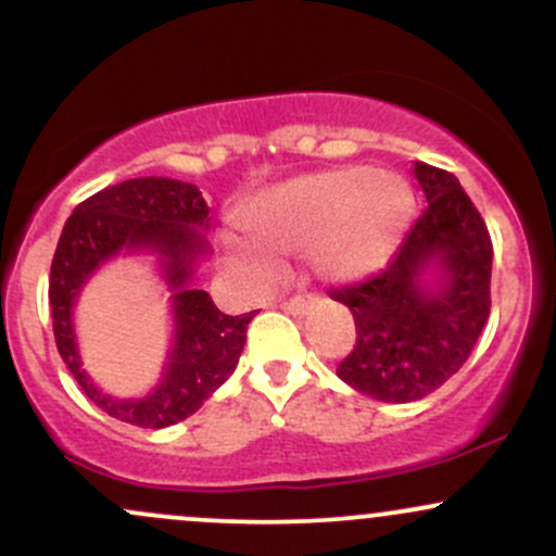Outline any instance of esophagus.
Instances as JSON below:
<instances>
[{"label": "esophagus", "mask_w": 556, "mask_h": 556, "mask_svg": "<svg viewBox=\"0 0 556 556\" xmlns=\"http://www.w3.org/2000/svg\"><path fill=\"white\" fill-rule=\"evenodd\" d=\"M311 303H314V298H311V295H292V298H285L279 305H282L287 314L303 316L305 311L311 308Z\"/></svg>", "instance_id": "obj_1"}]
</instances>
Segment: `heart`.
<instances>
[{"mask_svg":"<svg viewBox=\"0 0 556 556\" xmlns=\"http://www.w3.org/2000/svg\"><path fill=\"white\" fill-rule=\"evenodd\" d=\"M413 212V188L397 172H316L279 185L251 206L245 222L264 252L245 240L227 238L225 256L256 282H269L277 274L274 256L311 248L314 266L324 277L348 282L387 266L410 227Z\"/></svg>","mask_w":556,"mask_h":556,"instance_id":"1","label":"heart"}]
</instances>
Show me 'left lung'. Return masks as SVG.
<instances>
[{"instance_id":"obj_1","label":"left lung","mask_w":556,"mask_h":556,"mask_svg":"<svg viewBox=\"0 0 556 556\" xmlns=\"http://www.w3.org/2000/svg\"><path fill=\"white\" fill-rule=\"evenodd\" d=\"M426 208L384 271L329 295L353 311L355 344L337 376L384 402L424 400L463 368L491 311V235L452 172L416 162ZM443 282H419L426 265Z\"/></svg>"}]
</instances>
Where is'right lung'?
<instances>
[{"label":"right lung","instance_id":"1","mask_svg":"<svg viewBox=\"0 0 556 556\" xmlns=\"http://www.w3.org/2000/svg\"><path fill=\"white\" fill-rule=\"evenodd\" d=\"M208 206L193 182L136 177L99 190L78 203L62 229L49 274L54 340L86 397L106 416L140 429H164L193 416L229 379L245 344L242 316L222 314L208 292L190 287V274L206 253L203 229ZM154 247L168 258L165 270L176 290V348L163 381L143 401H114L99 393L79 368L72 334V303L96 265L119 250Z\"/></svg>","mask_w":556,"mask_h":556}]
</instances>
